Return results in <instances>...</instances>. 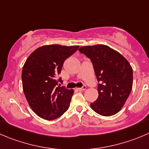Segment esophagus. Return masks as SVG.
I'll return each mask as SVG.
<instances>
[{"instance_id": "34e87169", "label": "esophagus", "mask_w": 149, "mask_h": 149, "mask_svg": "<svg viewBox=\"0 0 149 149\" xmlns=\"http://www.w3.org/2000/svg\"><path fill=\"white\" fill-rule=\"evenodd\" d=\"M86 89V85H84L83 86H82V87H81V88H77V90L78 91H84V90H85V89Z\"/></svg>"}]
</instances>
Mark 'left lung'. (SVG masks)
<instances>
[{
  "label": "left lung",
  "instance_id": "1",
  "mask_svg": "<svg viewBox=\"0 0 149 149\" xmlns=\"http://www.w3.org/2000/svg\"><path fill=\"white\" fill-rule=\"evenodd\" d=\"M79 51L90 59L98 84V97L90 104L98 114L110 116L125 105L132 88V68L118 52L105 45L86 46Z\"/></svg>",
  "mask_w": 149,
  "mask_h": 149
}]
</instances>
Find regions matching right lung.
I'll list each match as a JSON object with an SVG mask.
<instances>
[{"instance_id":"add662e5","label":"right lung","mask_w":149,"mask_h":149,"mask_svg":"<svg viewBox=\"0 0 149 149\" xmlns=\"http://www.w3.org/2000/svg\"><path fill=\"white\" fill-rule=\"evenodd\" d=\"M79 47L45 45L26 60L22 71L23 91L30 108L42 119L53 120L68 109L73 90L58 86L62 79L57 77L65 60Z\"/></svg>"}]
</instances>
